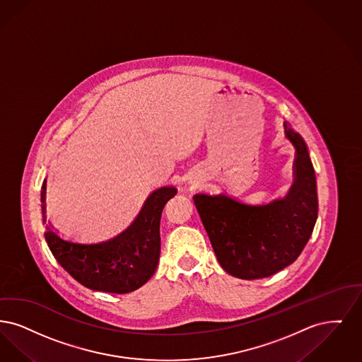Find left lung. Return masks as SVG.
Here are the masks:
<instances>
[{"label": "left lung", "mask_w": 362, "mask_h": 362, "mask_svg": "<svg viewBox=\"0 0 362 362\" xmlns=\"http://www.w3.org/2000/svg\"><path fill=\"white\" fill-rule=\"evenodd\" d=\"M284 127L286 138L296 147L295 181L284 199L250 205L223 193L193 197L219 264L239 279H264L291 265L314 231V166L303 138L286 122Z\"/></svg>", "instance_id": "left-lung-1"}]
</instances>
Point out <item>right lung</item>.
Here are the masks:
<instances>
[{"mask_svg":"<svg viewBox=\"0 0 362 362\" xmlns=\"http://www.w3.org/2000/svg\"><path fill=\"white\" fill-rule=\"evenodd\" d=\"M175 193L174 187L154 190L124 231L101 242L81 243L63 238L46 221L45 180L40 202L48 247L61 267L86 288L110 293L132 292L147 283L157 269L160 215Z\"/></svg>","mask_w":362,"mask_h":362,"instance_id":"obj_1","label":"right lung"}]
</instances>
